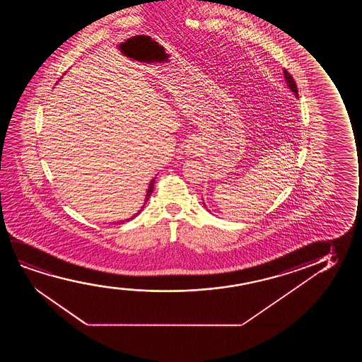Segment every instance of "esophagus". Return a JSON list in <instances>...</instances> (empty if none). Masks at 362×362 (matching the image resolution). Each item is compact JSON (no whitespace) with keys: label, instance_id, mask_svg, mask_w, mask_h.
<instances>
[{"label":"esophagus","instance_id":"34e87169","mask_svg":"<svg viewBox=\"0 0 362 362\" xmlns=\"http://www.w3.org/2000/svg\"><path fill=\"white\" fill-rule=\"evenodd\" d=\"M187 152L190 154L198 153L199 144L197 139H192V141H189L188 146H187Z\"/></svg>","mask_w":362,"mask_h":362}]
</instances>
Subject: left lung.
Masks as SVG:
<instances>
[{
    "label": "left lung",
    "instance_id": "1",
    "mask_svg": "<svg viewBox=\"0 0 362 362\" xmlns=\"http://www.w3.org/2000/svg\"><path fill=\"white\" fill-rule=\"evenodd\" d=\"M284 78H286V81H287L288 86H289V89L292 90L294 94L298 95V88L297 84H296V80L293 79L292 75L289 74V71L284 69Z\"/></svg>",
    "mask_w": 362,
    "mask_h": 362
}]
</instances>
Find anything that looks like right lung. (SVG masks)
Returning a JSON list of instances; mask_svg holds the SVG:
<instances>
[{"label":"right lung","instance_id":"add662e5","mask_svg":"<svg viewBox=\"0 0 362 362\" xmlns=\"http://www.w3.org/2000/svg\"><path fill=\"white\" fill-rule=\"evenodd\" d=\"M154 182H156V178L152 179V182H151V183H149L148 190H147V195H146V200H144V204L147 203V200H148L149 197H151V194H152V192H153ZM144 206H142V209H141V210H139V213L136 214V215H134V216H132V218H136V216H137V215H139V214L141 213V211H142V210H144ZM131 218H127V220H126V221H129V220H131ZM122 223H124V221H122Z\"/></svg>","mask_w":362,"mask_h":362}]
</instances>
